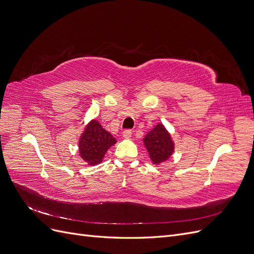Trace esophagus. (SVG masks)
Returning <instances> with one entry per match:
<instances>
[{"label":"esophagus","mask_w":254,"mask_h":254,"mask_svg":"<svg viewBox=\"0 0 254 254\" xmlns=\"http://www.w3.org/2000/svg\"><path fill=\"white\" fill-rule=\"evenodd\" d=\"M131 135H132L131 130L126 129V130H124V131H123V137H124V139H130Z\"/></svg>","instance_id":"34e87169"}]
</instances>
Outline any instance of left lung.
<instances>
[{
    "mask_svg": "<svg viewBox=\"0 0 254 254\" xmlns=\"http://www.w3.org/2000/svg\"><path fill=\"white\" fill-rule=\"evenodd\" d=\"M146 149L153 164H160L173 155L175 144L170 132L162 124H158L143 139Z\"/></svg>",
    "mask_w": 254,
    "mask_h": 254,
    "instance_id": "obj_1",
    "label": "left lung"
}]
</instances>
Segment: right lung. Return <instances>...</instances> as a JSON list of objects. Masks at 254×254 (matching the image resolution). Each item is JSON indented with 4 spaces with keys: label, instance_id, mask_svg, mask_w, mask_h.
<instances>
[{
    "label": "right lung",
    "instance_id": "right-lung-1",
    "mask_svg": "<svg viewBox=\"0 0 254 254\" xmlns=\"http://www.w3.org/2000/svg\"><path fill=\"white\" fill-rule=\"evenodd\" d=\"M115 143L117 140L112 134L105 130L96 120H92L80 135L79 155L89 165H96L102 162L107 150Z\"/></svg>",
    "mask_w": 254,
    "mask_h": 254
}]
</instances>
